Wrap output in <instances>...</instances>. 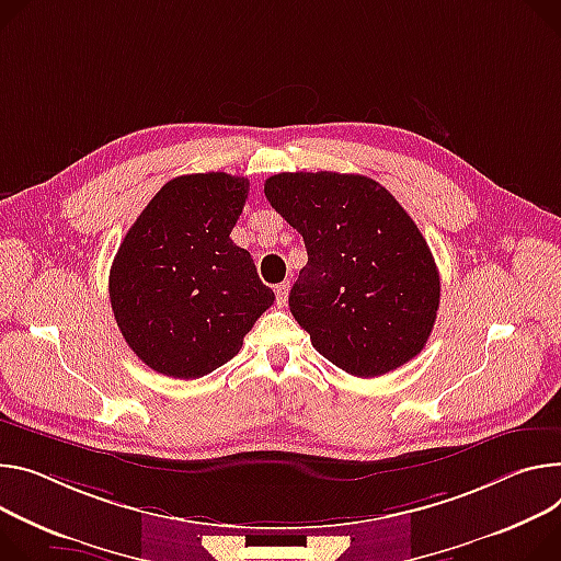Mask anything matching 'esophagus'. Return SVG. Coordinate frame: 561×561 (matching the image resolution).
I'll return each instance as SVG.
<instances>
[{"instance_id":"obj_1","label":"esophagus","mask_w":561,"mask_h":561,"mask_svg":"<svg viewBox=\"0 0 561 561\" xmlns=\"http://www.w3.org/2000/svg\"><path fill=\"white\" fill-rule=\"evenodd\" d=\"M275 297H277V307H286L288 301V282H282L275 286Z\"/></svg>"}]
</instances>
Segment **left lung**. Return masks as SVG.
Here are the masks:
<instances>
[{"label":"left lung","mask_w":561,"mask_h":561,"mask_svg":"<svg viewBox=\"0 0 561 561\" xmlns=\"http://www.w3.org/2000/svg\"><path fill=\"white\" fill-rule=\"evenodd\" d=\"M264 192L307 245L288 307L324 358L358 378L416 358L436 322L440 277L400 203L369 176L337 172H282Z\"/></svg>","instance_id":"left-lung-1"}]
</instances>
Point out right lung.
Instances as JSON below:
<instances>
[{
  "instance_id": "right-lung-1",
  "label": "right lung",
  "mask_w": 561,
  "mask_h": 561,
  "mask_svg": "<svg viewBox=\"0 0 561 561\" xmlns=\"http://www.w3.org/2000/svg\"><path fill=\"white\" fill-rule=\"evenodd\" d=\"M248 179L226 172L168 181L127 230L110 299L131 351L163 376L192 380L226 365L275 301L230 232Z\"/></svg>"
}]
</instances>
